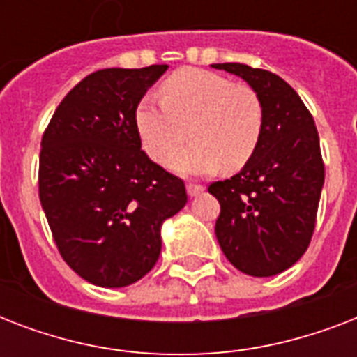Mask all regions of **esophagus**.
Segmentation results:
<instances>
[{
	"label": "esophagus",
	"mask_w": 357,
	"mask_h": 357,
	"mask_svg": "<svg viewBox=\"0 0 357 357\" xmlns=\"http://www.w3.org/2000/svg\"><path fill=\"white\" fill-rule=\"evenodd\" d=\"M204 190V185H195V183H189L187 185V195L192 198V196H198Z\"/></svg>",
	"instance_id": "1"
}]
</instances>
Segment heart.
<instances>
[{
  "mask_svg": "<svg viewBox=\"0 0 357 357\" xmlns=\"http://www.w3.org/2000/svg\"><path fill=\"white\" fill-rule=\"evenodd\" d=\"M162 100L146 98L135 113L146 153L167 162L185 140L192 144L172 161L181 174H209L222 167L237 172L246 167L263 133V105L254 89L234 85L220 74L185 68L161 86Z\"/></svg>",
  "mask_w": 357,
  "mask_h": 357,
  "instance_id": "b5f03b06",
  "label": "heart"
}]
</instances>
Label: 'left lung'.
Here are the masks:
<instances>
[{
  "label": "left lung",
  "instance_id": "obj_1",
  "mask_svg": "<svg viewBox=\"0 0 357 357\" xmlns=\"http://www.w3.org/2000/svg\"><path fill=\"white\" fill-rule=\"evenodd\" d=\"M211 66L243 77L263 105L254 157L234 178L209 185L220 204L215 234L235 268L274 276L304 255L315 229L324 185L315 120L280 75L241 63Z\"/></svg>",
  "mask_w": 357,
  "mask_h": 357
}]
</instances>
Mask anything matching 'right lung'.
Segmentation results:
<instances>
[{"label": "right lung", "mask_w": 357, "mask_h": 357, "mask_svg": "<svg viewBox=\"0 0 357 357\" xmlns=\"http://www.w3.org/2000/svg\"><path fill=\"white\" fill-rule=\"evenodd\" d=\"M105 68L55 109L42 137L38 195L63 259L98 287H126L153 268L161 226L187 204L185 183L140 150L135 113L167 72Z\"/></svg>", "instance_id": "add662e5"}]
</instances>
